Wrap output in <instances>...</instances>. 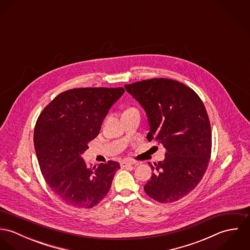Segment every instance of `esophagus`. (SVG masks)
Wrapping results in <instances>:
<instances>
[{
    "mask_svg": "<svg viewBox=\"0 0 250 250\" xmlns=\"http://www.w3.org/2000/svg\"><path fill=\"white\" fill-rule=\"evenodd\" d=\"M137 165H138V162L132 161V160H123L120 163V166L122 167H129V166H137Z\"/></svg>",
    "mask_w": 250,
    "mask_h": 250,
    "instance_id": "esophagus-1",
    "label": "esophagus"
}]
</instances>
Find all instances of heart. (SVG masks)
Listing matches in <instances>:
<instances>
[{"instance_id": "obj_1", "label": "heart", "mask_w": 250, "mask_h": 250, "mask_svg": "<svg viewBox=\"0 0 250 250\" xmlns=\"http://www.w3.org/2000/svg\"><path fill=\"white\" fill-rule=\"evenodd\" d=\"M130 110H138V109L135 108V107H129V108H127L125 111H130Z\"/></svg>"}]
</instances>
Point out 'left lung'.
Returning <instances> with one entry per match:
<instances>
[{"label":"left lung","instance_id":"1","mask_svg":"<svg viewBox=\"0 0 250 250\" xmlns=\"http://www.w3.org/2000/svg\"><path fill=\"white\" fill-rule=\"evenodd\" d=\"M146 112L147 140L167 149L165 160L149 166L155 173L144 190L152 199L170 203L198 185L210 161L212 131L205 106L188 86L170 79H150L124 85Z\"/></svg>","mask_w":250,"mask_h":250}]
</instances>
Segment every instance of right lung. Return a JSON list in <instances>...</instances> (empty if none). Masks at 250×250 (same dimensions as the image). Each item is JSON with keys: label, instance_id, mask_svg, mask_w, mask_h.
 Returning <instances> with one entry per match:
<instances>
[{"label": "right lung", "instance_id": "obj_1", "mask_svg": "<svg viewBox=\"0 0 250 250\" xmlns=\"http://www.w3.org/2000/svg\"><path fill=\"white\" fill-rule=\"evenodd\" d=\"M124 92L122 87L69 89L47 105L36 121L34 143L41 173L70 206L87 209L100 203L120 168L113 161L88 167L82 155Z\"/></svg>", "mask_w": 250, "mask_h": 250}]
</instances>
